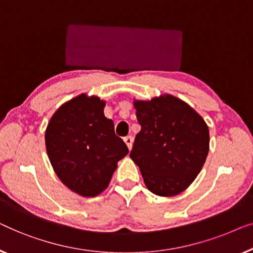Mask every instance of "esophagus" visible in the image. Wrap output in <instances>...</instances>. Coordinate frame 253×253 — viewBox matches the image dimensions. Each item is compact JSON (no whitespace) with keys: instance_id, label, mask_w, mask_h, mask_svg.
Returning <instances> with one entry per match:
<instances>
[{"instance_id":"1","label":"esophagus","mask_w":253,"mask_h":253,"mask_svg":"<svg viewBox=\"0 0 253 253\" xmlns=\"http://www.w3.org/2000/svg\"><path fill=\"white\" fill-rule=\"evenodd\" d=\"M124 141H125V143L127 144L128 149H131V147H133V136H130V135H128V136L124 137Z\"/></svg>"}]
</instances>
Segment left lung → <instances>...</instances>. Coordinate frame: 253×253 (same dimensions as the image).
Returning <instances> with one entry per match:
<instances>
[{"label":"left lung","mask_w":253,"mask_h":253,"mask_svg":"<svg viewBox=\"0 0 253 253\" xmlns=\"http://www.w3.org/2000/svg\"><path fill=\"white\" fill-rule=\"evenodd\" d=\"M133 104L141 130L129 157L151 193L179 195L194 182L208 157V125L188 103L169 94L134 99Z\"/></svg>","instance_id":"1"}]
</instances>
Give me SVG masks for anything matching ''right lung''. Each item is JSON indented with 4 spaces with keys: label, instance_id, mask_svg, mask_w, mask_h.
Masks as SVG:
<instances>
[{
    "label": "right lung",
    "instance_id": "right-lung-1",
    "mask_svg": "<svg viewBox=\"0 0 253 253\" xmlns=\"http://www.w3.org/2000/svg\"><path fill=\"white\" fill-rule=\"evenodd\" d=\"M105 101L80 94L57 109L45 129V149L57 176L74 193L95 197L108 188L128 148L104 116Z\"/></svg>",
    "mask_w": 253,
    "mask_h": 253
}]
</instances>
